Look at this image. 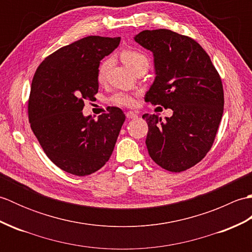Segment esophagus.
<instances>
[{
  "instance_id": "1",
  "label": "esophagus",
  "mask_w": 252,
  "mask_h": 252,
  "mask_svg": "<svg viewBox=\"0 0 252 252\" xmlns=\"http://www.w3.org/2000/svg\"><path fill=\"white\" fill-rule=\"evenodd\" d=\"M126 116V118H129V119H134V118H136L138 115L134 111H127Z\"/></svg>"
}]
</instances>
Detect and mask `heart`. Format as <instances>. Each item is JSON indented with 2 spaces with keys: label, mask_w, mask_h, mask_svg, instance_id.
<instances>
[{
  "label": "heart",
  "mask_w": 252,
  "mask_h": 252,
  "mask_svg": "<svg viewBox=\"0 0 252 252\" xmlns=\"http://www.w3.org/2000/svg\"><path fill=\"white\" fill-rule=\"evenodd\" d=\"M122 62L129 67L133 72H135L138 68L146 67L149 65L148 56L138 50L134 49H126L123 50L120 54ZM111 66V58H105V60L99 63L97 69V80L99 82H103L107 77V73L109 71ZM109 101L111 104L121 107H132L135 104V96L131 93L126 92H116L109 97Z\"/></svg>",
  "instance_id": "obj_1"
}]
</instances>
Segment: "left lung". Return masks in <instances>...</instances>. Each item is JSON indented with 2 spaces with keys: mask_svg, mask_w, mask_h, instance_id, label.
Here are the masks:
<instances>
[{
  "mask_svg": "<svg viewBox=\"0 0 252 252\" xmlns=\"http://www.w3.org/2000/svg\"><path fill=\"white\" fill-rule=\"evenodd\" d=\"M134 40L154 53L156 78L145 101L173 110L162 121L143 115L151 158L170 172H182L205 158L224 109L221 77L199 43L168 29L144 30Z\"/></svg>",
  "mask_w": 252,
  "mask_h": 252,
  "instance_id": "1",
  "label": "left lung"
}]
</instances>
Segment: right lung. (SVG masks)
I'll return each mask as SVG.
<instances>
[{
  "label": "right lung",
  "mask_w": 252,
  "mask_h": 252,
  "mask_svg": "<svg viewBox=\"0 0 252 252\" xmlns=\"http://www.w3.org/2000/svg\"><path fill=\"white\" fill-rule=\"evenodd\" d=\"M119 43V36L83 37L47 56L32 79L31 130L51 161L70 174L90 175L103 167L126 120L118 107H108L97 120L82 114L84 100L98 92L100 61Z\"/></svg>",
  "instance_id": "1"
}]
</instances>
